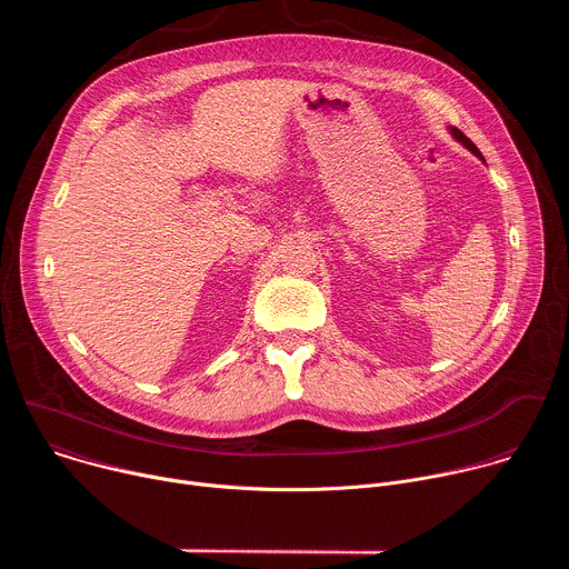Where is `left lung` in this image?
I'll use <instances>...</instances> for the list:
<instances>
[{
    "instance_id": "1",
    "label": "left lung",
    "mask_w": 569,
    "mask_h": 569,
    "mask_svg": "<svg viewBox=\"0 0 569 569\" xmlns=\"http://www.w3.org/2000/svg\"><path fill=\"white\" fill-rule=\"evenodd\" d=\"M450 134H452V137H455V139H457L461 146H466V148H468L472 154H477V157L483 161V157H481V152L477 150V146H475V143H472V141H470V139H468V137H466L461 130H457V128H452V126H450Z\"/></svg>"
}]
</instances>
